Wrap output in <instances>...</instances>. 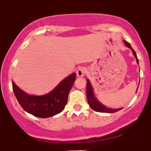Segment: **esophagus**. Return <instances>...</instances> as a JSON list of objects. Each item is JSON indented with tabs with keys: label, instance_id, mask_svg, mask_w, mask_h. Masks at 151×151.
I'll use <instances>...</instances> for the list:
<instances>
[{
	"label": "esophagus",
	"instance_id": "esophagus-1",
	"mask_svg": "<svg viewBox=\"0 0 151 151\" xmlns=\"http://www.w3.org/2000/svg\"><path fill=\"white\" fill-rule=\"evenodd\" d=\"M86 73V68H84V67H79V68L77 69L76 74L78 77H83L84 76V75Z\"/></svg>",
	"mask_w": 151,
	"mask_h": 151
}]
</instances>
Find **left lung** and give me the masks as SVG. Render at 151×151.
<instances>
[{"instance_id": "8db88e82", "label": "left lung", "mask_w": 151, "mask_h": 151, "mask_svg": "<svg viewBox=\"0 0 151 151\" xmlns=\"http://www.w3.org/2000/svg\"><path fill=\"white\" fill-rule=\"evenodd\" d=\"M124 43H125L126 46H127L128 48H129L132 50L133 53H134V55L135 56L136 59H137V62L138 63V58L137 56V54H136L135 51L133 49V48L131 47L130 44L129 42H127V41H124ZM86 97H87V100H88V103H89V106L96 112H101V113H116V112L119 111L121 109H109V108H106V106L101 104L99 101L96 99L94 96H93V88H92V86H91L89 81L87 79L86 80ZM138 89V88H137Z\"/></svg>"}]
</instances>
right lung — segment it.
I'll use <instances>...</instances> for the list:
<instances>
[{
	"mask_svg": "<svg viewBox=\"0 0 151 151\" xmlns=\"http://www.w3.org/2000/svg\"><path fill=\"white\" fill-rule=\"evenodd\" d=\"M76 78V73L71 74L53 90L44 96L28 95L14 82H12V87L18 103L26 112L37 117H50L64 109L67 104L68 93Z\"/></svg>",
	"mask_w": 151,
	"mask_h": 151,
	"instance_id": "1",
	"label": "right lung"
}]
</instances>
